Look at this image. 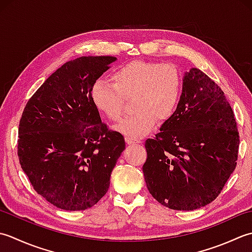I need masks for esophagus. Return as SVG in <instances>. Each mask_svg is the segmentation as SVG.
<instances>
[{"mask_svg":"<svg viewBox=\"0 0 252 252\" xmlns=\"http://www.w3.org/2000/svg\"><path fill=\"white\" fill-rule=\"evenodd\" d=\"M125 140L128 143V145H130V143H139L140 140L139 139H135V138H131L129 136H126L125 137Z\"/></svg>","mask_w":252,"mask_h":252,"instance_id":"1","label":"esophagus"}]
</instances>
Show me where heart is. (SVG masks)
Masks as SVG:
<instances>
[{
    "instance_id": "b5f03b06",
    "label": "heart",
    "mask_w": 252,
    "mask_h": 252,
    "mask_svg": "<svg viewBox=\"0 0 252 252\" xmlns=\"http://www.w3.org/2000/svg\"><path fill=\"white\" fill-rule=\"evenodd\" d=\"M113 84L99 80L92 86L91 99L96 109L113 122L124 114L125 99H132L135 113L117 126L125 135L139 138L164 122L176 110L182 91L179 71L172 64L131 61L111 76Z\"/></svg>"
}]
</instances>
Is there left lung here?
I'll use <instances>...</instances> for the list:
<instances>
[{
  "label": "left lung",
  "instance_id": "left-lung-1",
  "mask_svg": "<svg viewBox=\"0 0 252 252\" xmlns=\"http://www.w3.org/2000/svg\"><path fill=\"white\" fill-rule=\"evenodd\" d=\"M145 146L142 172L158 202L181 211L211 203L238 158L237 123L222 89L200 69L187 71L176 111Z\"/></svg>",
  "mask_w": 252,
  "mask_h": 252
}]
</instances>
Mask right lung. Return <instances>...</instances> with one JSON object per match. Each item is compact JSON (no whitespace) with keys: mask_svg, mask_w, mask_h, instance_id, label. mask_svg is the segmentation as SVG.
Instances as JSON below:
<instances>
[{"mask_svg":"<svg viewBox=\"0 0 252 252\" xmlns=\"http://www.w3.org/2000/svg\"><path fill=\"white\" fill-rule=\"evenodd\" d=\"M114 56L66 62L34 92L18 127L20 166L35 191L66 211L86 210L110 187L125 149L121 132L102 123L91 99L97 78Z\"/></svg>","mask_w":252,"mask_h":252,"instance_id":"right-lung-1","label":"right lung"}]
</instances>
